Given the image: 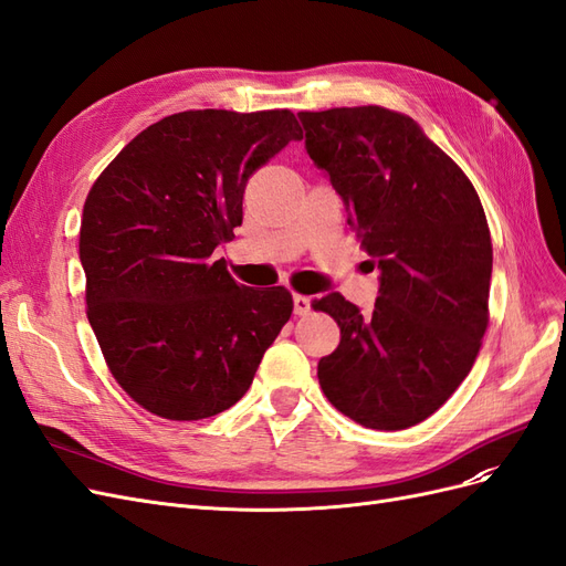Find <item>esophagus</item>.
<instances>
[{"label": "esophagus", "instance_id": "obj_1", "mask_svg": "<svg viewBox=\"0 0 566 566\" xmlns=\"http://www.w3.org/2000/svg\"><path fill=\"white\" fill-rule=\"evenodd\" d=\"M293 302H295V316H306L312 312V300L306 295H295Z\"/></svg>", "mask_w": 566, "mask_h": 566}]
</instances>
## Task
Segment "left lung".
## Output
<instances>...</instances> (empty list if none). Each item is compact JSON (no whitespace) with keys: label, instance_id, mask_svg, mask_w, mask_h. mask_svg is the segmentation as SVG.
<instances>
[{"label":"left lung","instance_id":"1","mask_svg":"<svg viewBox=\"0 0 566 566\" xmlns=\"http://www.w3.org/2000/svg\"><path fill=\"white\" fill-rule=\"evenodd\" d=\"M300 119L306 153L380 269L373 314L339 293L312 304L339 325L337 349L318 361L321 389L358 424L406 430L449 401L482 347L493 266L482 200L403 113L354 106Z\"/></svg>","mask_w":566,"mask_h":566}]
</instances>
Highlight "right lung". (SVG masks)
Here are the masks:
<instances>
[{
    "mask_svg": "<svg viewBox=\"0 0 566 566\" xmlns=\"http://www.w3.org/2000/svg\"><path fill=\"white\" fill-rule=\"evenodd\" d=\"M302 139L293 111H184L117 153L84 200L87 318L115 382L148 413L202 420L243 399L293 314L283 285L235 283L219 243L248 179Z\"/></svg>",
    "mask_w": 566,
    "mask_h": 566,
    "instance_id": "1",
    "label": "right lung"
}]
</instances>
